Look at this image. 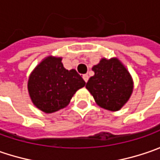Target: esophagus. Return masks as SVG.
Returning a JSON list of instances; mask_svg holds the SVG:
<instances>
[{
  "label": "esophagus",
  "instance_id": "34e87169",
  "mask_svg": "<svg viewBox=\"0 0 160 160\" xmlns=\"http://www.w3.org/2000/svg\"><path fill=\"white\" fill-rule=\"evenodd\" d=\"M83 79L84 80V82L86 83V82L88 81V79H89V77H88V75H83Z\"/></svg>",
  "mask_w": 160,
  "mask_h": 160
}]
</instances>
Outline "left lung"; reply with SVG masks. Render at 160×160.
I'll list each match as a JSON object with an SVG mask.
<instances>
[{
	"label": "left lung",
	"mask_w": 160,
	"mask_h": 160,
	"mask_svg": "<svg viewBox=\"0 0 160 160\" xmlns=\"http://www.w3.org/2000/svg\"><path fill=\"white\" fill-rule=\"evenodd\" d=\"M94 76L90 77L85 87L101 108L118 111L132 94L133 83L130 73L118 58H103L92 67Z\"/></svg>",
	"instance_id": "obj_1"
}]
</instances>
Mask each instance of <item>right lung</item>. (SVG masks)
<instances>
[{"mask_svg":"<svg viewBox=\"0 0 160 160\" xmlns=\"http://www.w3.org/2000/svg\"><path fill=\"white\" fill-rule=\"evenodd\" d=\"M62 58L49 56L37 65L28 79V89L34 105L45 113L67 107L85 82L75 69H66Z\"/></svg>","mask_w":160,"mask_h":160,"instance_id":"right-lung-1","label":"right lung"}]
</instances>
